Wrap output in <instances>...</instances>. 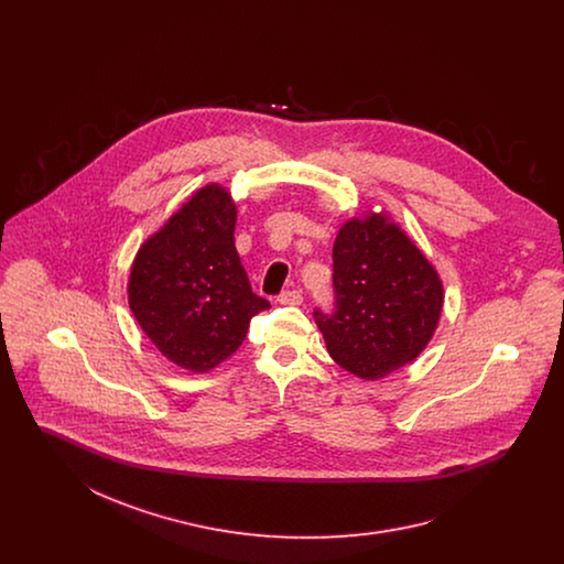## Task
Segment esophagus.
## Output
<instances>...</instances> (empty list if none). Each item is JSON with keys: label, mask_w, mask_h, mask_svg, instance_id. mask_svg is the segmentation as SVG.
Listing matches in <instances>:
<instances>
[{"label": "esophagus", "mask_w": 564, "mask_h": 564, "mask_svg": "<svg viewBox=\"0 0 564 564\" xmlns=\"http://www.w3.org/2000/svg\"><path fill=\"white\" fill-rule=\"evenodd\" d=\"M279 302L288 304V306H297V304H302V294L297 290H285L279 295Z\"/></svg>", "instance_id": "obj_1"}]
</instances>
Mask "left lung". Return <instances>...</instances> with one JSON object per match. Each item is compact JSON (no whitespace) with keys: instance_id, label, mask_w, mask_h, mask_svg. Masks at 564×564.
I'll use <instances>...</instances> for the list:
<instances>
[{"instance_id":"obj_1","label":"left lung","mask_w":564,"mask_h":564,"mask_svg":"<svg viewBox=\"0 0 564 564\" xmlns=\"http://www.w3.org/2000/svg\"><path fill=\"white\" fill-rule=\"evenodd\" d=\"M334 313L315 308L327 352L376 380L419 357L437 327L444 290L421 249L384 215L349 219L334 242Z\"/></svg>"}]
</instances>
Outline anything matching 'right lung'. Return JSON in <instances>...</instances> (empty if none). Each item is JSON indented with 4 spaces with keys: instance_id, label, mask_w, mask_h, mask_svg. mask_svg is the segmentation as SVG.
<instances>
[{
    "instance_id": "1",
    "label": "right lung",
    "mask_w": 564,
    "mask_h": 564,
    "mask_svg": "<svg viewBox=\"0 0 564 564\" xmlns=\"http://www.w3.org/2000/svg\"><path fill=\"white\" fill-rule=\"evenodd\" d=\"M237 207L221 186L198 189L137 251L129 306L166 359L207 372L241 347L269 300L251 292L235 247Z\"/></svg>"
}]
</instances>
